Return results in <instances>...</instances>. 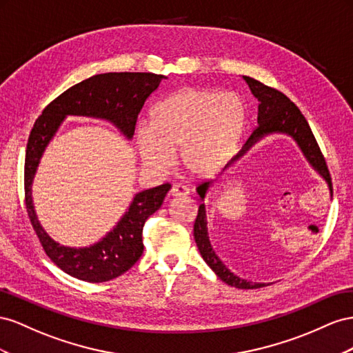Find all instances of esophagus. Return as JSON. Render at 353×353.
<instances>
[{"label": "esophagus", "mask_w": 353, "mask_h": 353, "mask_svg": "<svg viewBox=\"0 0 353 353\" xmlns=\"http://www.w3.org/2000/svg\"><path fill=\"white\" fill-rule=\"evenodd\" d=\"M189 189L183 185H173L170 189V196H188Z\"/></svg>", "instance_id": "1"}]
</instances>
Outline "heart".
<instances>
[{
	"mask_svg": "<svg viewBox=\"0 0 353 353\" xmlns=\"http://www.w3.org/2000/svg\"><path fill=\"white\" fill-rule=\"evenodd\" d=\"M150 125L140 124L136 142L154 168L179 163L188 174L210 176L234 154L245 127V105L236 93L185 87L150 110Z\"/></svg>",
	"mask_w": 353,
	"mask_h": 353,
	"instance_id": "b5f03b06",
	"label": "heart"
}]
</instances>
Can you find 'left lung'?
<instances>
[{
  "instance_id": "left-lung-1",
  "label": "left lung",
  "mask_w": 353,
  "mask_h": 353,
  "mask_svg": "<svg viewBox=\"0 0 353 353\" xmlns=\"http://www.w3.org/2000/svg\"><path fill=\"white\" fill-rule=\"evenodd\" d=\"M244 81L248 84L251 93L259 100V110H257V128L248 137L243 149L239 150L232 159L229 161V164L225 167L228 170L232 167L238 159L243 158L248 150L253 148L261 139L270 136V134H287L297 143L301 154L306 158L309 165L314 168L316 173L325 180L330 182V173L325 165V159L322 157L319 146L314 137V133L307 124L306 118L303 114L300 112V109L291 102V100L275 88H270L260 81L250 77H243ZM223 170V171H225ZM214 180H210V182L201 183L196 188V192L203 201V204H199L198 208V216L194 225V236L195 243L199 250L201 256H203L205 263L211 268L214 274L226 283L230 287L241 288V290H251V288H260L268 284L265 283H253V281H248L244 278H239L235 275L232 270H230L221 259L217 256L214 247L211 245V241L208 236V228H207V210H205V196L208 194L210 188L213 186Z\"/></svg>"
}]
</instances>
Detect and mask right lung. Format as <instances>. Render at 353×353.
Instances as JSON below:
<instances>
[{
	"label": "right lung",
	"mask_w": 353,
	"mask_h": 353,
	"mask_svg": "<svg viewBox=\"0 0 353 353\" xmlns=\"http://www.w3.org/2000/svg\"><path fill=\"white\" fill-rule=\"evenodd\" d=\"M164 78V75L149 72L93 75L68 88L35 121L25 157L28 216L47 256L70 276L87 283H105L132 268L143 253L142 234L146 220L163 205L171 185L164 183L140 190L134 194L125 213L106 235L92 245L69 247L50 236L38 220L32 199V183L39 161L68 117L106 121L127 140H132L140 109Z\"/></svg>",
	"instance_id": "1"
}]
</instances>
